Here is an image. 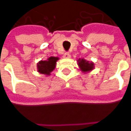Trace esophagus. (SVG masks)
I'll return each instance as SVG.
<instances>
[{
	"label": "esophagus",
	"mask_w": 131,
	"mask_h": 131,
	"mask_svg": "<svg viewBox=\"0 0 131 131\" xmlns=\"http://www.w3.org/2000/svg\"><path fill=\"white\" fill-rule=\"evenodd\" d=\"M70 54L69 53V52H65L64 54V58H70Z\"/></svg>",
	"instance_id": "34e87169"
}]
</instances>
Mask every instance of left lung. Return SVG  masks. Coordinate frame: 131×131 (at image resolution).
Masks as SVG:
<instances>
[{"label": "left lung", "instance_id": "8db88e82", "mask_svg": "<svg viewBox=\"0 0 131 131\" xmlns=\"http://www.w3.org/2000/svg\"><path fill=\"white\" fill-rule=\"evenodd\" d=\"M79 66L83 72H89L92 70L94 67V64L92 62H89L88 61H85L84 59H79Z\"/></svg>", "mask_w": 131, "mask_h": 131}]
</instances>
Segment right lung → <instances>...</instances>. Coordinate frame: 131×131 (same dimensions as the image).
Masks as SVG:
<instances>
[{"instance_id": "add662e5", "label": "right lung", "mask_w": 131, "mask_h": 131, "mask_svg": "<svg viewBox=\"0 0 131 131\" xmlns=\"http://www.w3.org/2000/svg\"><path fill=\"white\" fill-rule=\"evenodd\" d=\"M58 58L50 57L47 61H41L38 64V71L44 75H50L55 69Z\"/></svg>"}]
</instances>
